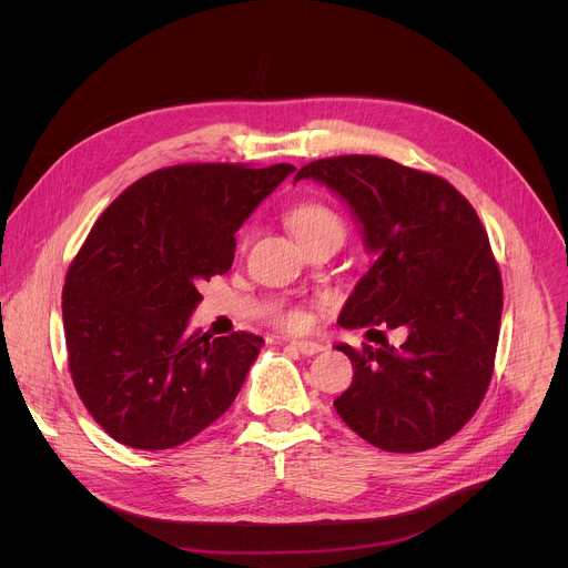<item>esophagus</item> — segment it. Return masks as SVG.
<instances>
[{
	"mask_svg": "<svg viewBox=\"0 0 568 568\" xmlns=\"http://www.w3.org/2000/svg\"><path fill=\"white\" fill-rule=\"evenodd\" d=\"M287 346L294 348L301 355H316V353L323 351L321 344H316V342H301V339H292V342H287Z\"/></svg>",
	"mask_w": 568,
	"mask_h": 568,
	"instance_id": "1",
	"label": "esophagus"
}]
</instances>
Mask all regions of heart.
<instances>
[{
    "mask_svg": "<svg viewBox=\"0 0 568 568\" xmlns=\"http://www.w3.org/2000/svg\"><path fill=\"white\" fill-rule=\"evenodd\" d=\"M287 224H290L292 233L296 235V240L314 235V233H323V231H342L344 233V220L331 206L321 204V202H303V204L294 206L287 215ZM285 323L298 328L305 323V314L301 310H292L285 316Z\"/></svg>",
    "mask_w": 568,
    "mask_h": 568,
    "instance_id": "b5f03b06",
    "label": "heart"
}]
</instances>
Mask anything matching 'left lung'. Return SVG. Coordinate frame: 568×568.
<instances>
[{
	"label": "left lung",
	"instance_id": "obj_1",
	"mask_svg": "<svg viewBox=\"0 0 568 568\" xmlns=\"http://www.w3.org/2000/svg\"><path fill=\"white\" fill-rule=\"evenodd\" d=\"M298 180L337 193L375 254L339 326L404 335L397 348L337 346L355 371L339 418L386 452L445 443L476 414L499 344L504 285L476 211L443 178L373 154L316 159Z\"/></svg>",
	"mask_w": 568,
	"mask_h": 568
}]
</instances>
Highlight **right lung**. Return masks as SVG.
Listing matches in <instances>:
<instances>
[{"mask_svg": "<svg viewBox=\"0 0 568 568\" xmlns=\"http://www.w3.org/2000/svg\"><path fill=\"white\" fill-rule=\"evenodd\" d=\"M294 171L161 169L92 226L64 278L62 321L73 386L116 443L171 449L231 407L265 342L189 333L197 285L231 270L235 231Z\"/></svg>", "mask_w": 568, "mask_h": 568, "instance_id": "add662e5", "label": "right lung"}]
</instances>
